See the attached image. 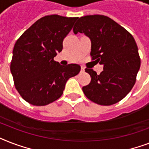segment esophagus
I'll use <instances>...</instances> for the list:
<instances>
[{
    "label": "esophagus",
    "mask_w": 149,
    "mask_h": 149,
    "mask_svg": "<svg viewBox=\"0 0 149 149\" xmlns=\"http://www.w3.org/2000/svg\"><path fill=\"white\" fill-rule=\"evenodd\" d=\"M80 72H85V68H84V66H81V70H80Z\"/></svg>",
    "instance_id": "esophagus-1"
}]
</instances>
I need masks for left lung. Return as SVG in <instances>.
Masks as SVG:
<instances>
[{"mask_svg": "<svg viewBox=\"0 0 149 149\" xmlns=\"http://www.w3.org/2000/svg\"><path fill=\"white\" fill-rule=\"evenodd\" d=\"M73 32L84 33L91 38V56L104 65L99 75L91 69L85 71L91 83L83 87L91 101L104 106L118 103L132 91L141 65L138 46L132 34L104 15L79 17Z\"/></svg>", "mask_w": 149, "mask_h": 149, "instance_id": "obj_1", "label": "left lung"}]
</instances>
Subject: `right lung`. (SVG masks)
I'll use <instances>...</instances> for the list:
<instances>
[{"label":"right lung","mask_w":149,"mask_h":149,"mask_svg":"<svg viewBox=\"0 0 149 149\" xmlns=\"http://www.w3.org/2000/svg\"><path fill=\"white\" fill-rule=\"evenodd\" d=\"M77 18L57 15L41 17L15 43L10 72L15 88L29 104L45 106L58 100L66 81L80 71L77 64L64 66L54 60Z\"/></svg>","instance_id":"right-lung-1"}]
</instances>
